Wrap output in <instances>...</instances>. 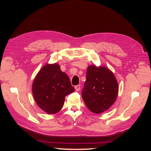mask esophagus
Here are the masks:
<instances>
[{
	"label": "esophagus",
	"instance_id": "34e87169",
	"mask_svg": "<svg viewBox=\"0 0 151 151\" xmlns=\"http://www.w3.org/2000/svg\"><path fill=\"white\" fill-rule=\"evenodd\" d=\"M75 88L76 91H80V89H81V85H76V86H75Z\"/></svg>",
	"mask_w": 151,
	"mask_h": 151
}]
</instances>
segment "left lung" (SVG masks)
Returning <instances> with one entry per match:
<instances>
[{
  "mask_svg": "<svg viewBox=\"0 0 151 151\" xmlns=\"http://www.w3.org/2000/svg\"><path fill=\"white\" fill-rule=\"evenodd\" d=\"M118 93V82L111 70L102 66H88L82 97L91 112L101 114L107 111L116 101Z\"/></svg>",
  "mask_w": 151,
  "mask_h": 151,
  "instance_id": "obj_1",
  "label": "left lung"
}]
</instances>
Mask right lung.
Returning <instances> with one entry per match:
<instances>
[{"mask_svg": "<svg viewBox=\"0 0 151 151\" xmlns=\"http://www.w3.org/2000/svg\"><path fill=\"white\" fill-rule=\"evenodd\" d=\"M32 91L36 103L49 114L59 112L65 96L75 91L68 75L57 63L43 66L33 81Z\"/></svg>", "mask_w": 151, "mask_h": 151, "instance_id": "obj_1", "label": "right lung"}]
</instances>
